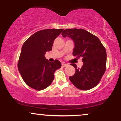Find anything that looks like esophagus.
<instances>
[{"instance_id":"1","label":"esophagus","mask_w":121,"mask_h":121,"mask_svg":"<svg viewBox=\"0 0 121 121\" xmlns=\"http://www.w3.org/2000/svg\"><path fill=\"white\" fill-rule=\"evenodd\" d=\"M68 64H65V63H62V67H65V66H68Z\"/></svg>"}]
</instances>
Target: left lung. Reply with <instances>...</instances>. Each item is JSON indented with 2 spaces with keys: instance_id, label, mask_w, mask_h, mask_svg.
<instances>
[{
  "instance_id": "obj_1",
  "label": "left lung",
  "mask_w": 121,
  "mask_h": 121,
  "mask_svg": "<svg viewBox=\"0 0 121 121\" xmlns=\"http://www.w3.org/2000/svg\"><path fill=\"white\" fill-rule=\"evenodd\" d=\"M62 36L69 37L74 41L73 55L82 57L84 64L81 68L71 64L76 69L74 74L69 77L77 88L87 91L99 84L106 68V52L97 36L84 29H66Z\"/></svg>"
}]
</instances>
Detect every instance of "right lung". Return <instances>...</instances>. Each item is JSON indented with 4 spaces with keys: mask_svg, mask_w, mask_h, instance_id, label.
I'll return each instance as SVG.
<instances>
[{
    "mask_svg": "<svg viewBox=\"0 0 121 121\" xmlns=\"http://www.w3.org/2000/svg\"><path fill=\"white\" fill-rule=\"evenodd\" d=\"M62 29H47L37 31L23 44L18 61V70L28 86L41 91L52 84L54 73L61 67L57 60L49 62L45 54L52 49L54 40Z\"/></svg>",
    "mask_w": 121,
    "mask_h": 121,
    "instance_id": "obj_1",
    "label": "right lung"
}]
</instances>
